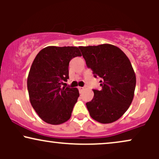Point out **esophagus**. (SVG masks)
<instances>
[{
	"instance_id": "obj_1",
	"label": "esophagus",
	"mask_w": 159,
	"mask_h": 159,
	"mask_svg": "<svg viewBox=\"0 0 159 159\" xmlns=\"http://www.w3.org/2000/svg\"><path fill=\"white\" fill-rule=\"evenodd\" d=\"M78 90H79L80 92H81V91L83 90L84 89V87H78Z\"/></svg>"
}]
</instances>
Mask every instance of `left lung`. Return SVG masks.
Wrapping results in <instances>:
<instances>
[{
    "label": "left lung",
    "instance_id": "left-lung-1",
    "mask_svg": "<svg viewBox=\"0 0 159 159\" xmlns=\"http://www.w3.org/2000/svg\"><path fill=\"white\" fill-rule=\"evenodd\" d=\"M79 48L94 77L102 78V90H93V98L86 103L90 116L104 124L116 121L134 98L136 76L132 63L121 49L111 44Z\"/></svg>",
    "mask_w": 159,
    "mask_h": 159
}]
</instances>
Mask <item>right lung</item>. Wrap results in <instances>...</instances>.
<instances>
[{"label": "right lung", "instance_id": "right-lung-1", "mask_svg": "<svg viewBox=\"0 0 159 159\" xmlns=\"http://www.w3.org/2000/svg\"><path fill=\"white\" fill-rule=\"evenodd\" d=\"M78 56H81L78 47L48 46L33 62L27 82L29 98L45 123L60 125L70 119L79 91L61 85L69 78V61Z\"/></svg>", "mask_w": 159, "mask_h": 159}]
</instances>
